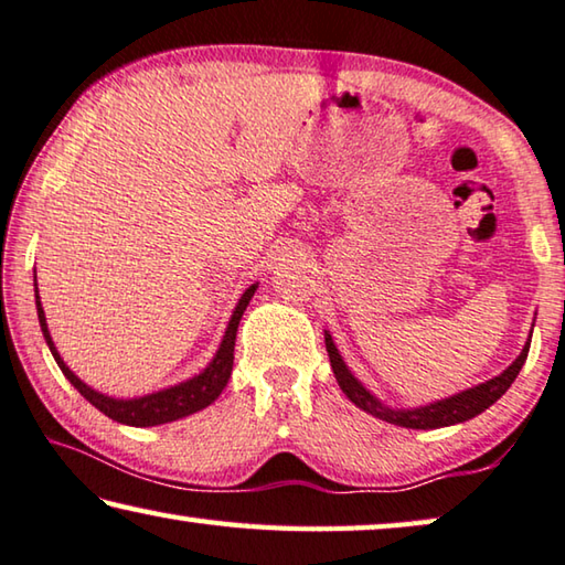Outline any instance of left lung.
<instances>
[{
    "mask_svg": "<svg viewBox=\"0 0 565 565\" xmlns=\"http://www.w3.org/2000/svg\"><path fill=\"white\" fill-rule=\"evenodd\" d=\"M324 344H327L329 362H331V370H334L339 387H342L344 395L352 399L356 407L370 412V415H374V417L384 419V423L412 427V429H435V427L458 425V423H465V419H472L476 415H480V412H486L492 402H498L500 397H503L510 384L515 382L518 372H521V366L527 360V349H531V342H525L521 356H518V360L510 364L503 374H498V377L478 384V387L465 390V392H460V395L447 397V399L435 402V405L417 407V409H392V407H384L377 397H372L370 392H366L362 384L354 380V374L347 370L342 354L337 352V347H334V342H331L329 334H324Z\"/></svg>",
    "mask_w": 565,
    "mask_h": 565,
    "instance_id": "obj_1",
    "label": "left lung"
}]
</instances>
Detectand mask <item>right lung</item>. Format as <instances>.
<instances>
[{"mask_svg":"<svg viewBox=\"0 0 565 565\" xmlns=\"http://www.w3.org/2000/svg\"><path fill=\"white\" fill-rule=\"evenodd\" d=\"M254 291H256V284L248 286V289L244 291V297L238 299L236 311L228 321L226 337H223L216 356H213V362L205 366L199 377L188 380L183 384H175V387H170V390L156 392V395H148V397L113 399V397L100 395V392L89 390L87 384L79 382L75 374L70 372V366L60 360L57 349H55V344H52V337L47 331V321H44V311H42L40 294H38V276H34V299H38L40 327H42V334H44V339H47L50 352H52V356H55V362L62 370V374H65L70 384H73V387L89 402V405H95L103 412V415L115 419V423L132 425V427H153V425L173 423V419H181L185 415H193V412L209 407L211 402L221 395L223 387L228 384L231 370H234V347H236L238 321H241V317H244V311L248 307L250 297H254Z\"/></svg>","mask_w":565,"mask_h":565,"instance_id":"add662e5","label":"right lung"}]
</instances>
